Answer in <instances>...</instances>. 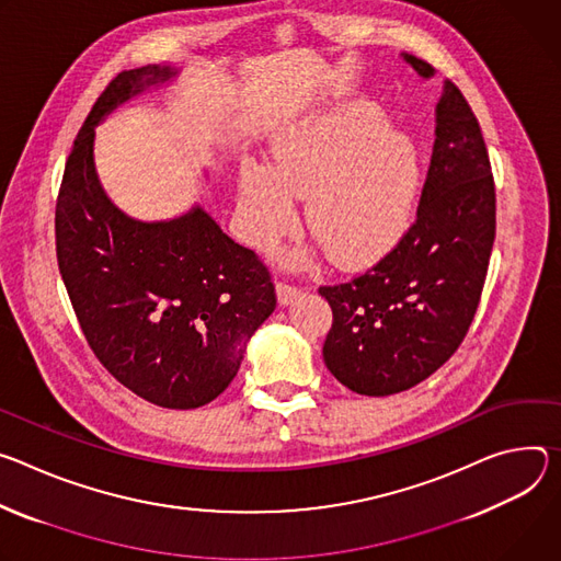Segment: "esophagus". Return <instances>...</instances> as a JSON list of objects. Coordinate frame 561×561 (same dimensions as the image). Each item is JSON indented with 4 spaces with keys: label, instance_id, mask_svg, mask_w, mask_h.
Returning <instances> with one entry per match:
<instances>
[{
    "label": "esophagus",
    "instance_id": "34e87169",
    "mask_svg": "<svg viewBox=\"0 0 561 561\" xmlns=\"http://www.w3.org/2000/svg\"><path fill=\"white\" fill-rule=\"evenodd\" d=\"M298 294H300V287H298V285H291V283H287V280H278V283H276V296H278V302H280V305H289Z\"/></svg>",
    "mask_w": 561,
    "mask_h": 561
}]
</instances>
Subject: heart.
I'll list each match as a JSON object with an SVG mask.
<instances>
[{
	"instance_id": "obj_1",
	"label": "heart",
	"mask_w": 561,
	"mask_h": 561,
	"mask_svg": "<svg viewBox=\"0 0 561 561\" xmlns=\"http://www.w3.org/2000/svg\"><path fill=\"white\" fill-rule=\"evenodd\" d=\"M386 115L352 104L307 119L274 140L272 171L249 162L238 180V209L247 238L270 247L302 220L339 267L383 256L410 225L419 192L414 145L386 134Z\"/></svg>"
}]
</instances>
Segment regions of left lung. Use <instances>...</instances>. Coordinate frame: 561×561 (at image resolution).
Masks as SVG:
<instances>
[{
	"label": "left lung",
	"instance_id": "left-lung-1",
	"mask_svg": "<svg viewBox=\"0 0 561 561\" xmlns=\"http://www.w3.org/2000/svg\"><path fill=\"white\" fill-rule=\"evenodd\" d=\"M403 57L419 76L434 73L427 61ZM494 203L481 127L463 93L446 82L416 220L377 265L319 287L334 317L323 358L345 388L365 397L397 394L457 352L488 274Z\"/></svg>",
	"mask_w": 561,
	"mask_h": 561
}]
</instances>
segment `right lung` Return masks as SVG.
I'll return each mask as SVG.
<instances>
[{"label": "right lung", "mask_w": 561, "mask_h": 561, "mask_svg": "<svg viewBox=\"0 0 561 561\" xmlns=\"http://www.w3.org/2000/svg\"><path fill=\"white\" fill-rule=\"evenodd\" d=\"M171 76L151 65L122 71L93 104L61 175L55 252L82 334L111 377L153 405L194 410L233 381L276 291L259 254L201 207L169 222H140L102 190L95 124Z\"/></svg>", "instance_id": "obj_1"}]
</instances>
